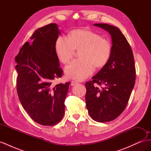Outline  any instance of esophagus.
<instances>
[{
	"label": "esophagus",
	"instance_id": "esophagus-1",
	"mask_svg": "<svg viewBox=\"0 0 151 151\" xmlns=\"http://www.w3.org/2000/svg\"><path fill=\"white\" fill-rule=\"evenodd\" d=\"M78 84V83H77V82H76V81H71V83H70V84H71L72 86H74V85H76V84Z\"/></svg>",
	"mask_w": 151,
	"mask_h": 151
}]
</instances>
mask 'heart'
Wrapping results in <instances>:
<instances>
[{
	"label": "heart",
	"instance_id": "b5f03b06",
	"mask_svg": "<svg viewBox=\"0 0 151 151\" xmlns=\"http://www.w3.org/2000/svg\"><path fill=\"white\" fill-rule=\"evenodd\" d=\"M58 60L63 64L69 62L75 50H80L79 57L65 68L67 77L77 81L89 77L96 68L106 64L111 56V47L109 41L94 32L86 29L72 30L68 36H59L55 45Z\"/></svg>",
	"mask_w": 151,
	"mask_h": 151
}]
</instances>
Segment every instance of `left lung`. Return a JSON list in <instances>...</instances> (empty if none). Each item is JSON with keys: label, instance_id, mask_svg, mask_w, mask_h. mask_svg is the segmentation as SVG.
Instances as JSON below:
<instances>
[{"label": "left lung", "instance_id": "1", "mask_svg": "<svg viewBox=\"0 0 151 151\" xmlns=\"http://www.w3.org/2000/svg\"><path fill=\"white\" fill-rule=\"evenodd\" d=\"M110 34L111 56L93 81L86 82V103L90 116L98 122L115 120L124 111L135 82L133 52L128 41L117 27L94 24Z\"/></svg>", "mask_w": 151, "mask_h": 151}]
</instances>
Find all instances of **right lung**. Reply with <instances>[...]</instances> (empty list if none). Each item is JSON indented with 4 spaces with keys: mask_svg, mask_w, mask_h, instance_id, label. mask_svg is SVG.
<instances>
[{
    "mask_svg": "<svg viewBox=\"0 0 151 151\" xmlns=\"http://www.w3.org/2000/svg\"><path fill=\"white\" fill-rule=\"evenodd\" d=\"M60 32L51 23L36 29L15 58L17 92L24 110L35 122L53 126L64 116L70 83L52 84L62 76L55 45Z\"/></svg>",
    "mask_w": 151,
    "mask_h": 151,
    "instance_id": "right-lung-1",
    "label": "right lung"
}]
</instances>
